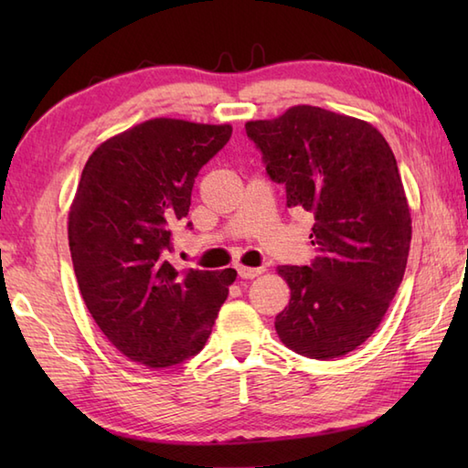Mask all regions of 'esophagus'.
<instances>
[{
  "instance_id": "obj_1",
  "label": "esophagus",
  "mask_w": 468,
  "mask_h": 468,
  "mask_svg": "<svg viewBox=\"0 0 468 468\" xmlns=\"http://www.w3.org/2000/svg\"><path fill=\"white\" fill-rule=\"evenodd\" d=\"M237 273H239V277L241 280H255L257 275H261L263 273V270L261 267H239V270H237Z\"/></svg>"
}]
</instances>
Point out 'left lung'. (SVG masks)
<instances>
[{
	"label": "left lung",
	"mask_w": 468,
	"mask_h": 468,
	"mask_svg": "<svg viewBox=\"0 0 468 468\" xmlns=\"http://www.w3.org/2000/svg\"><path fill=\"white\" fill-rule=\"evenodd\" d=\"M245 131L287 207L315 221L314 263L277 267L292 300L275 332L314 360L346 356L384 320L409 260L412 218L392 148L370 122L307 104Z\"/></svg>",
	"instance_id": "left-lung-1"
}]
</instances>
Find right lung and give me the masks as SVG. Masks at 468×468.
<instances>
[{"mask_svg": "<svg viewBox=\"0 0 468 468\" xmlns=\"http://www.w3.org/2000/svg\"><path fill=\"white\" fill-rule=\"evenodd\" d=\"M231 124L153 118L88 158L68 213L82 300L118 352L168 367L203 350L237 271H176L173 229L195 178L231 138Z\"/></svg>", "mask_w": 468, "mask_h": 468, "instance_id": "right-lung-1", "label": "right lung"}]
</instances>
